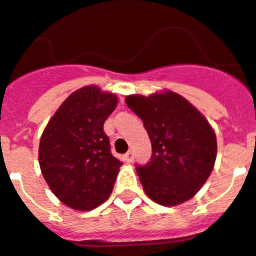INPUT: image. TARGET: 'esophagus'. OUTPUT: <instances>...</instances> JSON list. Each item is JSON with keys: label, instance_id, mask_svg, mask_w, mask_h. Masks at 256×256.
<instances>
[{"label": "esophagus", "instance_id": "1", "mask_svg": "<svg viewBox=\"0 0 256 256\" xmlns=\"http://www.w3.org/2000/svg\"><path fill=\"white\" fill-rule=\"evenodd\" d=\"M124 160L126 161V162H132L134 161V152H126V154H124Z\"/></svg>", "mask_w": 256, "mask_h": 256}]
</instances>
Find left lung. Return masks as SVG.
<instances>
[{
    "label": "left lung",
    "instance_id": "obj_1",
    "mask_svg": "<svg viewBox=\"0 0 256 256\" xmlns=\"http://www.w3.org/2000/svg\"><path fill=\"white\" fill-rule=\"evenodd\" d=\"M126 103L142 120L152 142L150 161L136 165L146 196L162 206L194 197L216 157V134L205 116L172 91L130 95Z\"/></svg>",
    "mask_w": 256,
    "mask_h": 256
}]
</instances>
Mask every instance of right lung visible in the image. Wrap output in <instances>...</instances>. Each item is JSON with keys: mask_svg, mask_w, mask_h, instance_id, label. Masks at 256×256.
I'll return each mask as SVG.
<instances>
[{"mask_svg": "<svg viewBox=\"0 0 256 256\" xmlns=\"http://www.w3.org/2000/svg\"><path fill=\"white\" fill-rule=\"evenodd\" d=\"M118 96L86 86L67 98L40 141V166L47 185L71 209L87 212L111 196L122 161L112 156L103 126Z\"/></svg>", "mask_w": 256, "mask_h": 256, "instance_id": "obj_1", "label": "right lung"}]
</instances>
